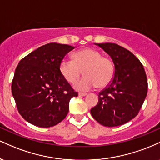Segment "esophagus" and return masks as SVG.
<instances>
[{"instance_id": "1", "label": "esophagus", "mask_w": 160, "mask_h": 160, "mask_svg": "<svg viewBox=\"0 0 160 160\" xmlns=\"http://www.w3.org/2000/svg\"><path fill=\"white\" fill-rule=\"evenodd\" d=\"M79 96H82V97H83V96H86V93H85V92H79Z\"/></svg>"}]
</instances>
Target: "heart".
I'll return each instance as SVG.
<instances>
[{
    "label": "heart",
    "mask_w": 160,
    "mask_h": 160,
    "mask_svg": "<svg viewBox=\"0 0 160 160\" xmlns=\"http://www.w3.org/2000/svg\"><path fill=\"white\" fill-rule=\"evenodd\" d=\"M59 71L69 83H74L81 76L86 75L74 84L80 91H87L98 86L104 87L111 81L113 76V64L110 58L92 48H84L73 56V60L63 58L60 62Z\"/></svg>",
    "instance_id": "b5f03b06"
}]
</instances>
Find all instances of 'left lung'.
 Returning <instances> with one entry per match:
<instances>
[{
	"instance_id": "obj_1",
	"label": "left lung",
	"mask_w": 160,
	"mask_h": 160,
	"mask_svg": "<svg viewBox=\"0 0 160 160\" xmlns=\"http://www.w3.org/2000/svg\"><path fill=\"white\" fill-rule=\"evenodd\" d=\"M111 56L114 77L100 92L93 118L108 127L123 125L138 115L148 93V80L141 62L128 49L113 43H95Z\"/></svg>"
}]
</instances>
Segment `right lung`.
Listing matches in <instances>:
<instances>
[{"instance_id":"obj_1","label":"right lung","mask_w":160,"mask_h":160,"mask_svg":"<svg viewBox=\"0 0 160 160\" xmlns=\"http://www.w3.org/2000/svg\"><path fill=\"white\" fill-rule=\"evenodd\" d=\"M71 46L49 43L19 62L12 82L17 109L27 122L42 128L56 126L65 118L69 102L78 95L59 71L60 62Z\"/></svg>"}]
</instances>
